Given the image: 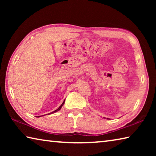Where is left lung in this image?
<instances>
[{
    "label": "left lung",
    "instance_id": "1",
    "mask_svg": "<svg viewBox=\"0 0 156 156\" xmlns=\"http://www.w3.org/2000/svg\"><path fill=\"white\" fill-rule=\"evenodd\" d=\"M107 119H108V118H107Z\"/></svg>",
    "mask_w": 156,
    "mask_h": 156
}]
</instances>
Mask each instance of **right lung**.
<instances>
[{
    "label": "right lung",
    "mask_w": 156,
    "mask_h": 156,
    "mask_svg": "<svg viewBox=\"0 0 156 156\" xmlns=\"http://www.w3.org/2000/svg\"><path fill=\"white\" fill-rule=\"evenodd\" d=\"M65 100H64V102H62V105H60V106L58 107V109H56V110H55L54 111V112H51V113H49V114H51V113H55V112H58V111H59L60 109H61V107H62V105H64V103H65ZM38 117H40V116H38Z\"/></svg>",
    "instance_id": "obj_1"
}]
</instances>
